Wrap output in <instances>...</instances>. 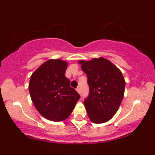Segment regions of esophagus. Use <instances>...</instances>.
Listing matches in <instances>:
<instances>
[{
	"mask_svg": "<svg viewBox=\"0 0 155 155\" xmlns=\"http://www.w3.org/2000/svg\"><path fill=\"white\" fill-rule=\"evenodd\" d=\"M76 91L78 92V93L81 94V90H80V88H79V87H77V88H76Z\"/></svg>",
	"mask_w": 155,
	"mask_h": 155,
	"instance_id": "esophagus-1",
	"label": "esophagus"
}]
</instances>
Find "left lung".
<instances>
[{"instance_id": "8db88e82", "label": "left lung", "mask_w": 155, "mask_h": 155, "mask_svg": "<svg viewBox=\"0 0 155 155\" xmlns=\"http://www.w3.org/2000/svg\"><path fill=\"white\" fill-rule=\"evenodd\" d=\"M79 63L87 76L90 93L84 104L89 118L94 123L107 122L114 116L124 97L125 81L122 72L104 58L79 60Z\"/></svg>"}]
</instances>
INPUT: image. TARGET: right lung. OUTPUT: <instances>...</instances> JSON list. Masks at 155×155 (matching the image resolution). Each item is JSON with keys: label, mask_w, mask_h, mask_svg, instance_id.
<instances>
[{"label": "right lung", "mask_w": 155, "mask_h": 155, "mask_svg": "<svg viewBox=\"0 0 155 155\" xmlns=\"http://www.w3.org/2000/svg\"><path fill=\"white\" fill-rule=\"evenodd\" d=\"M67 66L65 61L49 60L30 79L29 92L35 107L44 117L54 122L67 119L80 98L65 77Z\"/></svg>", "instance_id": "right-lung-1"}]
</instances>
